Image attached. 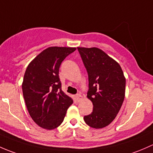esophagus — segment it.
Instances as JSON below:
<instances>
[{
    "label": "esophagus",
    "instance_id": "esophagus-1",
    "mask_svg": "<svg viewBox=\"0 0 153 153\" xmlns=\"http://www.w3.org/2000/svg\"><path fill=\"white\" fill-rule=\"evenodd\" d=\"M76 97V100L79 102V101L80 100H81L82 98V96L81 94H76V97Z\"/></svg>",
    "mask_w": 153,
    "mask_h": 153
}]
</instances>
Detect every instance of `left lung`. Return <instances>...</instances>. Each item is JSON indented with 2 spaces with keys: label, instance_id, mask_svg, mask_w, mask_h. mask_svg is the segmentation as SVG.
<instances>
[{
  "label": "left lung",
  "instance_id": "obj_1",
  "mask_svg": "<svg viewBox=\"0 0 153 153\" xmlns=\"http://www.w3.org/2000/svg\"><path fill=\"white\" fill-rule=\"evenodd\" d=\"M88 74L87 97L92 102V113L84 116L85 123L100 129L116 118L125 96L126 79L117 62L98 48L78 47Z\"/></svg>",
  "mask_w": 153,
  "mask_h": 153
}]
</instances>
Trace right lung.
<instances>
[{"mask_svg": "<svg viewBox=\"0 0 153 153\" xmlns=\"http://www.w3.org/2000/svg\"><path fill=\"white\" fill-rule=\"evenodd\" d=\"M76 48L49 47L39 53L28 65L22 90L31 119L37 125L53 130L63 122L73 103L62 91L59 77L61 63Z\"/></svg>", "mask_w": 153, "mask_h": 153, "instance_id": "right-lung-1", "label": "right lung"}]
</instances>
